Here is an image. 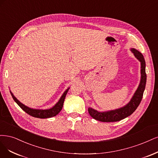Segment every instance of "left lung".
<instances>
[{
    "instance_id": "left-lung-1",
    "label": "left lung",
    "mask_w": 158,
    "mask_h": 158,
    "mask_svg": "<svg viewBox=\"0 0 158 158\" xmlns=\"http://www.w3.org/2000/svg\"><path fill=\"white\" fill-rule=\"evenodd\" d=\"M135 58L140 62V81L138 88L136 90L131 100L124 106L114 110L99 111L92 108H88L90 115L96 120L102 122L118 121L131 115L138 108L143 96L146 83V62L144 58L139 51L135 48H131Z\"/></svg>"
}]
</instances>
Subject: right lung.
I'll use <instances>...</instances> for the list:
<instances>
[{
	"mask_svg": "<svg viewBox=\"0 0 158 158\" xmlns=\"http://www.w3.org/2000/svg\"><path fill=\"white\" fill-rule=\"evenodd\" d=\"M69 89V87L64 91V93H63L62 96L60 97L58 102L53 107H52L51 108L46 109V110L34 109V108H29V107L24 105L22 102H20L16 97H15L13 93L11 92V90H10V94L12 96L13 99L14 100V101L16 102L17 104L20 107V108H21L24 111H25L27 114L34 117V118H40V119H46V118H52V117L56 116L60 113V111L62 109L65 96H66V94H67Z\"/></svg>",
	"mask_w": 158,
	"mask_h": 158,
	"instance_id": "1",
	"label": "right lung"
}]
</instances>
